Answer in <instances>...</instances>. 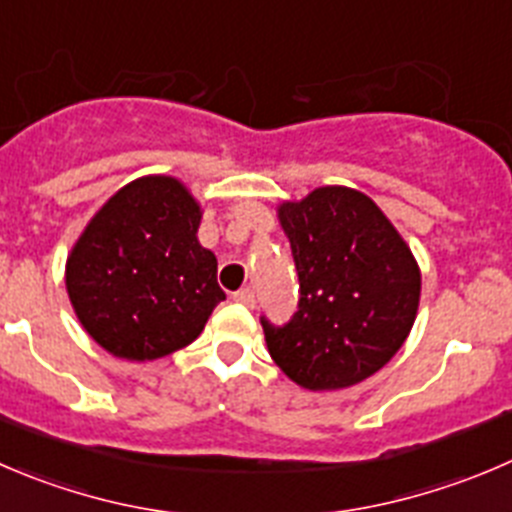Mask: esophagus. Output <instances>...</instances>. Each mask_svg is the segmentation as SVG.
<instances>
[{"label":"esophagus","instance_id":"1","mask_svg":"<svg viewBox=\"0 0 512 512\" xmlns=\"http://www.w3.org/2000/svg\"><path fill=\"white\" fill-rule=\"evenodd\" d=\"M233 301L253 309V306H256V294H253V289H238L236 294H233Z\"/></svg>","mask_w":512,"mask_h":512}]
</instances>
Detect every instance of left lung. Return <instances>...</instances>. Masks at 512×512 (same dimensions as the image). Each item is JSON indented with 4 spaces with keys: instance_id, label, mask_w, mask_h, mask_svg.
<instances>
[{
    "instance_id": "left-lung-1",
    "label": "left lung",
    "mask_w": 512,
    "mask_h": 512,
    "mask_svg": "<svg viewBox=\"0 0 512 512\" xmlns=\"http://www.w3.org/2000/svg\"><path fill=\"white\" fill-rule=\"evenodd\" d=\"M279 221L299 274L286 324L261 316L271 359L306 389L372 377L405 344L420 304V269L377 203L342 186L284 203Z\"/></svg>"
}]
</instances>
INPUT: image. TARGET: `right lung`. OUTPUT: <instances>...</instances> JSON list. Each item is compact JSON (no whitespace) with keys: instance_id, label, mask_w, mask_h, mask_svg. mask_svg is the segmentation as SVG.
<instances>
[{"instance_id":"right-lung-1","label":"right lung","mask_w":512,"mask_h":512,"mask_svg":"<svg viewBox=\"0 0 512 512\" xmlns=\"http://www.w3.org/2000/svg\"><path fill=\"white\" fill-rule=\"evenodd\" d=\"M201 208L168 175L115 193L67 259V294L92 339L145 362L183 349L226 299L216 256L198 243Z\"/></svg>"}]
</instances>
